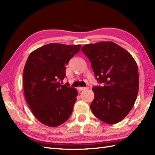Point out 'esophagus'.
Returning <instances> with one entry per match:
<instances>
[{
  "label": "esophagus",
  "mask_w": 155,
  "mask_h": 155,
  "mask_svg": "<svg viewBox=\"0 0 155 155\" xmlns=\"http://www.w3.org/2000/svg\"><path fill=\"white\" fill-rule=\"evenodd\" d=\"M88 89L87 87H78V90L79 91H84Z\"/></svg>",
  "instance_id": "obj_1"
}]
</instances>
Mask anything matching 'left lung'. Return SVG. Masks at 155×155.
<instances>
[{"instance_id": "obj_1", "label": "left lung", "mask_w": 155, "mask_h": 155, "mask_svg": "<svg viewBox=\"0 0 155 155\" xmlns=\"http://www.w3.org/2000/svg\"><path fill=\"white\" fill-rule=\"evenodd\" d=\"M81 51L102 84L92 88V113L105 123L116 124L127 116L136 101L139 87L137 62L127 51L111 41L85 45Z\"/></svg>"}]
</instances>
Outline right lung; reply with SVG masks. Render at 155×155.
Returning a JSON list of instances; mask_svg holds the SVG:
<instances>
[{"label": "right lung", "instance_id": "right-lung-1", "mask_svg": "<svg viewBox=\"0 0 155 155\" xmlns=\"http://www.w3.org/2000/svg\"><path fill=\"white\" fill-rule=\"evenodd\" d=\"M81 45L51 43L32 51L23 71L25 97L37 119L56 127L72 114L78 92L60 82L66 77V65Z\"/></svg>", "mask_w": 155, "mask_h": 155}]
</instances>
